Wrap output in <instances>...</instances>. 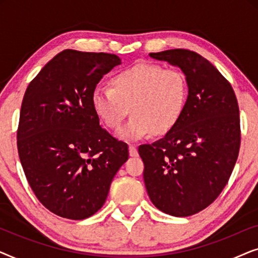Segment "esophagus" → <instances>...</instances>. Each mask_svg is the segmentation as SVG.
Returning <instances> with one entry per match:
<instances>
[{"instance_id": "esophagus-1", "label": "esophagus", "mask_w": 258, "mask_h": 258, "mask_svg": "<svg viewBox=\"0 0 258 258\" xmlns=\"http://www.w3.org/2000/svg\"><path fill=\"white\" fill-rule=\"evenodd\" d=\"M129 155L132 157H137V156H139V151H137V147L134 146V144H132V146H129Z\"/></svg>"}]
</instances>
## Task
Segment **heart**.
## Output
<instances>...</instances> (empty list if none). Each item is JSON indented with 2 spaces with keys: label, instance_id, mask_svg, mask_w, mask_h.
Segmentation results:
<instances>
[{
  "label": "heart",
  "instance_id": "heart-1",
  "mask_svg": "<svg viewBox=\"0 0 258 258\" xmlns=\"http://www.w3.org/2000/svg\"><path fill=\"white\" fill-rule=\"evenodd\" d=\"M186 100L184 74L154 63H137L116 73L110 88H96L91 98L96 115L114 130L121 126L132 108L133 118L117 134L124 141H140L153 132L169 133L182 117Z\"/></svg>",
  "mask_w": 258,
  "mask_h": 258
}]
</instances>
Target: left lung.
<instances>
[{
	"mask_svg": "<svg viewBox=\"0 0 258 258\" xmlns=\"http://www.w3.org/2000/svg\"><path fill=\"white\" fill-rule=\"evenodd\" d=\"M149 56L182 70L188 100L174 129L153 144L140 146L144 184L157 209L191 216L217 199L237 161L238 103L230 83L197 52L171 49Z\"/></svg>",
	"mask_w": 258,
	"mask_h": 258,
	"instance_id": "obj_1",
	"label": "left lung"
}]
</instances>
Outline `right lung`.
<instances>
[{
	"instance_id": "1",
	"label": "right lung",
	"mask_w": 258,
	"mask_h": 258,
	"mask_svg": "<svg viewBox=\"0 0 258 258\" xmlns=\"http://www.w3.org/2000/svg\"><path fill=\"white\" fill-rule=\"evenodd\" d=\"M121 58L66 49L31 81L21 105L17 149L37 200L58 216L84 220L107 200L128 146L100 125L93 93Z\"/></svg>"
}]
</instances>
